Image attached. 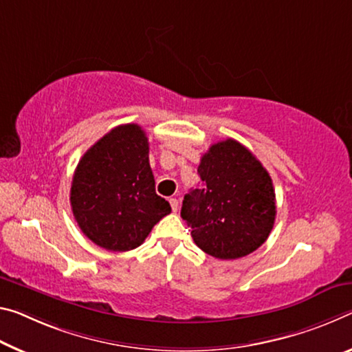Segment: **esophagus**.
Listing matches in <instances>:
<instances>
[{
    "mask_svg": "<svg viewBox=\"0 0 352 352\" xmlns=\"http://www.w3.org/2000/svg\"><path fill=\"white\" fill-rule=\"evenodd\" d=\"M169 204L172 206V211H174V213H177V211H178V200L172 197V199H169Z\"/></svg>",
    "mask_w": 352,
    "mask_h": 352,
    "instance_id": "obj_1",
    "label": "esophagus"
}]
</instances>
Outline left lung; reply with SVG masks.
<instances>
[{"label": "left lung", "instance_id": "obj_1", "mask_svg": "<svg viewBox=\"0 0 352 352\" xmlns=\"http://www.w3.org/2000/svg\"><path fill=\"white\" fill-rule=\"evenodd\" d=\"M197 172L204 186L186 194L180 213L194 243L221 260L252 254L276 221V192L263 164L228 138L208 148Z\"/></svg>", "mask_w": 352, "mask_h": 352}]
</instances>
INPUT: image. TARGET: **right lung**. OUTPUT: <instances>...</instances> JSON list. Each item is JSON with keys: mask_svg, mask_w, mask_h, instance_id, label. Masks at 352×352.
<instances>
[{"mask_svg": "<svg viewBox=\"0 0 352 352\" xmlns=\"http://www.w3.org/2000/svg\"><path fill=\"white\" fill-rule=\"evenodd\" d=\"M70 204L81 232L97 246L113 252L141 246L170 213L169 202L155 192L148 139L141 126H116L82 155Z\"/></svg>", "mask_w": 352, "mask_h": 352, "instance_id": "1", "label": "right lung"}]
</instances>
